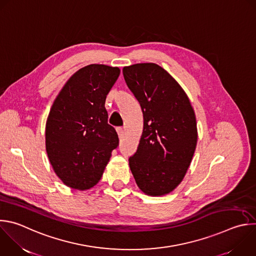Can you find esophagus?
<instances>
[{
    "label": "esophagus",
    "mask_w": 256,
    "mask_h": 256,
    "mask_svg": "<svg viewBox=\"0 0 256 256\" xmlns=\"http://www.w3.org/2000/svg\"><path fill=\"white\" fill-rule=\"evenodd\" d=\"M116 132H118V136L120 138H122V134H124V128H116Z\"/></svg>",
    "instance_id": "esophagus-1"
}]
</instances>
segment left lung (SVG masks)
<instances>
[{
  "instance_id": "1",
  "label": "left lung",
  "mask_w": 256,
  "mask_h": 256,
  "mask_svg": "<svg viewBox=\"0 0 256 256\" xmlns=\"http://www.w3.org/2000/svg\"><path fill=\"white\" fill-rule=\"evenodd\" d=\"M122 73L144 114L130 171L144 194H168L184 179L196 148L194 110L180 84L158 64H134Z\"/></svg>"
}]
</instances>
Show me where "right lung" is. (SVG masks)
<instances>
[{
	"mask_svg": "<svg viewBox=\"0 0 256 256\" xmlns=\"http://www.w3.org/2000/svg\"><path fill=\"white\" fill-rule=\"evenodd\" d=\"M120 73L118 67L85 66L67 80L52 104L46 152L56 175L72 189L96 185L118 146L104 104Z\"/></svg>",
	"mask_w": 256,
	"mask_h": 256,
	"instance_id": "add662e5",
	"label": "right lung"
}]
</instances>
